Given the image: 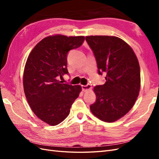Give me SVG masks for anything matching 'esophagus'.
<instances>
[{
  "instance_id": "obj_1",
  "label": "esophagus",
  "mask_w": 159,
  "mask_h": 159,
  "mask_svg": "<svg viewBox=\"0 0 159 159\" xmlns=\"http://www.w3.org/2000/svg\"><path fill=\"white\" fill-rule=\"evenodd\" d=\"M81 88H82V90L84 91H86L91 88V86L90 84H87L85 85H81Z\"/></svg>"
}]
</instances>
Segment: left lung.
Returning <instances> with one entry per match:
<instances>
[{"mask_svg": "<svg viewBox=\"0 0 159 159\" xmlns=\"http://www.w3.org/2000/svg\"><path fill=\"white\" fill-rule=\"evenodd\" d=\"M85 40L95 56L98 74H106L105 84L94 87L96 101L90 110L102 121L114 122L129 111L139 95L137 57L131 46L116 36H89Z\"/></svg>", "mask_w": 159, "mask_h": 159, "instance_id": "8db88e82", "label": "left lung"}]
</instances>
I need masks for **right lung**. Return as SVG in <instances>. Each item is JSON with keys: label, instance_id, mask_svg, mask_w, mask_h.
Segmentation results:
<instances>
[{"label": "right lung", "instance_id": "obj_1", "mask_svg": "<svg viewBox=\"0 0 159 159\" xmlns=\"http://www.w3.org/2000/svg\"><path fill=\"white\" fill-rule=\"evenodd\" d=\"M85 37L54 35L46 37L28 57L23 85L32 111L44 122L57 125L68 116L71 105L78 98L80 85L58 80L67 69V56L72 49L82 45Z\"/></svg>", "mask_w": 159, "mask_h": 159}]
</instances>
